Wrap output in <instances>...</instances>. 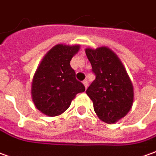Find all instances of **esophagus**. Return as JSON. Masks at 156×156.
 <instances>
[{"label": "esophagus", "mask_w": 156, "mask_h": 156, "mask_svg": "<svg viewBox=\"0 0 156 156\" xmlns=\"http://www.w3.org/2000/svg\"><path fill=\"white\" fill-rule=\"evenodd\" d=\"M83 85L85 87V89H87V87H88V82H87V80H84V81L83 82Z\"/></svg>", "instance_id": "esophagus-1"}]
</instances>
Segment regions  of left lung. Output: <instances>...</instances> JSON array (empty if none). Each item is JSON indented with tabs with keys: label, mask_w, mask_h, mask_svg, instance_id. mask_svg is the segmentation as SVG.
<instances>
[{
	"label": "left lung",
	"mask_w": 156,
	"mask_h": 156,
	"mask_svg": "<svg viewBox=\"0 0 156 156\" xmlns=\"http://www.w3.org/2000/svg\"><path fill=\"white\" fill-rule=\"evenodd\" d=\"M96 79L87 89L94 110L102 121L112 124L131 110L134 91L126 70L117 55L108 47L86 48Z\"/></svg>",
	"instance_id": "left-lung-1"
}]
</instances>
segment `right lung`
Returning <instances> with one entry per match:
<instances>
[{
	"label": "right lung",
	"mask_w": 156,
	"mask_h": 156,
	"mask_svg": "<svg viewBox=\"0 0 156 156\" xmlns=\"http://www.w3.org/2000/svg\"><path fill=\"white\" fill-rule=\"evenodd\" d=\"M80 45L57 44L45 55L34 74L31 98L36 108L48 116L64 113L78 93L85 90L70 61Z\"/></svg>",
	"instance_id": "right-lung-1"
}]
</instances>
